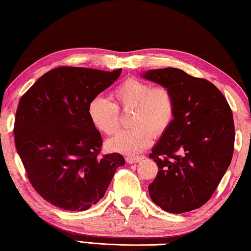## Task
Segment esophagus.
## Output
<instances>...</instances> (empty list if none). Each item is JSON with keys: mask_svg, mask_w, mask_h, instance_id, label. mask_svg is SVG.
<instances>
[{"mask_svg": "<svg viewBox=\"0 0 251 251\" xmlns=\"http://www.w3.org/2000/svg\"><path fill=\"white\" fill-rule=\"evenodd\" d=\"M144 158H145V157H144L143 155H141V156H128V157H126V161H127V163H129V164H136V163H139V161L143 160Z\"/></svg>", "mask_w": 251, "mask_h": 251, "instance_id": "obj_1", "label": "esophagus"}]
</instances>
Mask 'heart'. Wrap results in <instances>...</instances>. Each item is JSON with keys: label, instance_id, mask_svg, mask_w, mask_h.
Instances as JSON below:
<instances>
[{"label": "heart", "instance_id": "b5f03b06", "mask_svg": "<svg viewBox=\"0 0 251 251\" xmlns=\"http://www.w3.org/2000/svg\"><path fill=\"white\" fill-rule=\"evenodd\" d=\"M110 101L96 96L88 105V116L97 129L113 135L120 128V112H129V125L107 142L110 151L126 155L138 154L151 145L152 137L160 135L172 124L175 116V99L164 86L152 87L138 78H128L114 90Z\"/></svg>", "mask_w": 251, "mask_h": 251}]
</instances>
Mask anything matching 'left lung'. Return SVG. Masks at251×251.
<instances>
[{"instance_id": "obj_1", "label": "left lung", "mask_w": 251, "mask_h": 251, "mask_svg": "<svg viewBox=\"0 0 251 251\" xmlns=\"http://www.w3.org/2000/svg\"><path fill=\"white\" fill-rule=\"evenodd\" d=\"M141 75L167 87L176 105L172 124L150 155L158 166L148 186L150 196L173 214L196 209L211 197L230 165L235 143L231 109L214 84L179 69Z\"/></svg>"}]
</instances>
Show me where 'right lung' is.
Wrapping results in <instances>:
<instances>
[{"instance_id": "right-lung-1", "label": "right lung", "mask_w": 251, "mask_h": 251, "mask_svg": "<svg viewBox=\"0 0 251 251\" xmlns=\"http://www.w3.org/2000/svg\"><path fill=\"white\" fill-rule=\"evenodd\" d=\"M105 72L62 66L45 73L21 97L14 139L34 189L71 211L86 210L104 197L121 154L100 157L101 136L88 116L93 99L120 77Z\"/></svg>"}]
</instances>
